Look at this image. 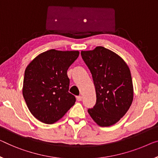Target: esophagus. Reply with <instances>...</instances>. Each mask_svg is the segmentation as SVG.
Masks as SVG:
<instances>
[{
  "label": "esophagus",
  "mask_w": 158,
  "mask_h": 158,
  "mask_svg": "<svg viewBox=\"0 0 158 158\" xmlns=\"http://www.w3.org/2000/svg\"><path fill=\"white\" fill-rule=\"evenodd\" d=\"M77 101H78V102H81V101L82 100V96H78L77 97Z\"/></svg>",
  "instance_id": "obj_1"
}]
</instances>
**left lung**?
<instances>
[{
	"mask_svg": "<svg viewBox=\"0 0 158 158\" xmlns=\"http://www.w3.org/2000/svg\"><path fill=\"white\" fill-rule=\"evenodd\" d=\"M81 55L92 74L96 95V104L88 113L99 126L114 125L126 114L133 100L130 69L121 56L102 46L81 51Z\"/></svg>",
	"mask_w": 158,
	"mask_h": 158,
	"instance_id": "left-lung-1",
	"label": "left lung"
}]
</instances>
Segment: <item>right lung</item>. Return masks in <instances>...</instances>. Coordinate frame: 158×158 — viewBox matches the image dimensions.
I'll use <instances>...</instances> for the list:
<instances>
[{"label": "right lung", "mask_w": 158, "mask_h": 158, "mask_svg": "<svg viewBox=\"0 0 158 158\" xmlns=\"http://www.w3.org/2000/svg\"><path fill=\"white\" fill-rule=\"evenodd\" d=\"M79 55V51L49 49L27 66L23 95L30 113L40 121L55 123L74 104L75 96L69 92L67 69Z\"/></svg>", "instance_id": "add662e5"}]
</instances>
